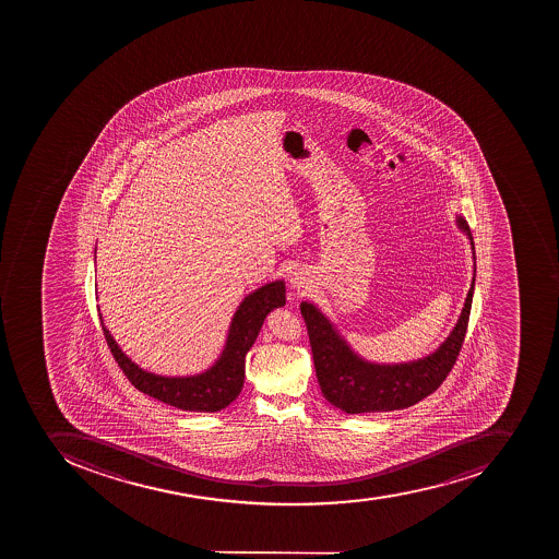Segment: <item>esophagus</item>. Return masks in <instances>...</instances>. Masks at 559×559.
<instances>
[{
  "label": "esophagus",
  "instance_id": "obj_1",
  "mask_svg": "<svg viewBox=\"0 0 559 559\" xmlns=\"http://www.w3.org/2000/svg\"><path fill=\"white\" fill-rule=\"evenodd\" d=\"M292 286H294L295 290H304V286H306V280H304L302 273L299 271H295L290 277Z\"/></svg>",
  "mask_w": 559,
  "mask_h": 559
}]
</instances>
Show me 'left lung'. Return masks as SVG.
<instances>
[{
  "label": "left lung",
  "mask_w": 559,
  "mask_h": 559,
  "mask_svg": "<svg viewBox=\"0 0 559 559\" xmlns=\"http://www.w3.org/2000/svg\"><path fill=\"white\" fill-rule=\"evenodd\" d=\"M456 224L471 239L475 260L471 227L463 216H456ZM474 286L475 276L456 326L444 343L431 355L407 364L384 365L364 360L314 304H300L318 383L326 401L347 414L386 413L411 407L436 392L456 364L465 341Z\"/></svg>",
  "instance_id": "1"
}]
</instances>
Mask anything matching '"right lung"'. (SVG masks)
Segmentation results:
<instances>
[{"mask_svg":"<svg viewBox=\"0 0 559 559\" xmlns=\"http://www.w3.org/2000/svg\"><path fill=\"white\" fill-rule=\"evenodd\" d=\"M285 302L283 280L267 283L248 294L239 304L238 311L234 312L221 358L201 374L185 376V378H166L138 367L120 349L119 344L115 343V338L103 323L102 314L99 320H102L103 334L111 355L126 378L131 381L132 386L152 399L173 405L176 409L216 413L238 399L245 383L247 353L255 343L269 312L282 308Z\"/></svg>","mask_w":559,"mask_h":559,"instance_id":"right-lung-1","label":"right lung"}]
</instances>
